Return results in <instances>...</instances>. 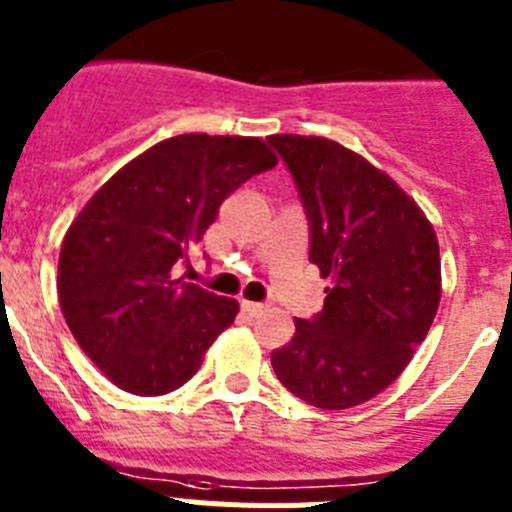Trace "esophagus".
I'll return each mask as SVG.
<instances>
[{"label":"esophagus","instance_id":"obj_1","mask_svg":"<svg viewBox=\"0 0 512 512\" xmlns=\"http://www.w3.org/2000/svg\"><path fill=\"white\" fill-rule=\"evenodd\" d=\"M241 309L246 314H251V317H256V314L264 312V304H261V302H251V299H241Z\"/></svg>","mask_w":512,"mask_h":512}]
</instances>
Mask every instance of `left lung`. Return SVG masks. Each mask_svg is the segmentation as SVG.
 <instances>
[{"mask_svg": "<svg viewBox=\"0 0 512 512\" xmlns=\"http://www.w3.org/2000/svg\"><path fill=\"white\" fill-rule=\"evenodd\" d=\"M309 220V261L320 266L322 312L294 320L271 353L276 378L317 409H353L391 386L429 332L442 264L419 205L368 159L322 137L274 134Z\"/></svg>", "mask_w": 512, "mask_h": 512, "instance_id": "left-lung-1", "label": "left lung"}]
</instances>
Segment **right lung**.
<instances>
[{
    "instance_id": "add662e5",
    "label": "right lung",
    "mask_w": 512,
    "mask_h": 512,
    "mask_svg": "<svg viewBox=\"0 0 512 512\" xmlns=\"http://www.w3.org/2000/svg\"><path fill=\"white\" fill-rule=\"evenodd\" d=\"M276 157L256 137L180 134L121 167L60 248L58 297L70 332L111 383L162 396L198 373L238 302L177 279L233 190Z\"/></svg>"
}]
</instances>
